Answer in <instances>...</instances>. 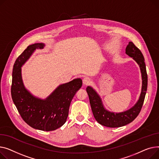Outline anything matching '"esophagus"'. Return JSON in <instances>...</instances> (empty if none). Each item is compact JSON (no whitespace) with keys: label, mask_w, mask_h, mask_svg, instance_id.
I'll use <instances>...</instances> for the list:
<instances>
[{"label":"esophagus","mask_w":159,"mask_h":159,"mask_svg":"<svg viewBox=\"0 0 159 159\" xmlns=\"http://www.w3.org/2000/svg\"><path fill=\"white\" fill-rule=\"evenodd\" d=\"M91 80L89 77H85L83 79V84L84 85H87L90 83Z\"/></svg>","instance_id":"obj_1"}]
</instances>
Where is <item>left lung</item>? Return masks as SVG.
Here are the masks:
<instances>
[{"label": "left lung", "mask_w": 159, "mask_h": 159, "mask_svg": "<svg viewBox=\"0 0 159 159\" xmlns=\"http://www.w3.org/2000/svg\"><path fill=\"white\" fill-rule=\"evenodd\" d=\"M126 54L138 63L142 75L141 95L133 107L123 112H110L105 108L100 96L95 90L90 86L86 89L93 115L100 125L107 127L117 128L132 122L141 111L144 101L148 86V75L143 54L132 42H129L126 47Z\"/></svg>", "instance_id": "left-lung-1"}]
</instances>
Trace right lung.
I'll return each instance as SVG.
<instances>
[{"mask_svg":"<svg viewBox=\"0 0 159 159\" xmlns=\"http://www.w3.org/2000/svg\"><path fill=\"white\" fill-rule=\"evenodd\" d=\"M44 46L43 43L30 45L17 58L13 69L11 93L14 104L25 122L34 129L49 132L66 122L71 101L81 87L82 80L74 79L59 85L45 99L33 96L24 85L21 67L36 49H43Z\"/></svg>","mask_w":159,"mask_h":159,"instance_id":"add662e5","label":"right lung"}]
</instances>
